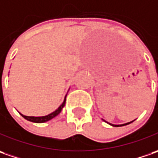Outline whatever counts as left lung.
Returning <instances> with one entry per match:
<instances>
[{
	"instance_id": "left-lung-1",
	"label": "left lung",
	"mask_w": 158,
	"mask_h": 158,
	"mask_svg": "<svg viewBox=\"0 0 158 158\" xmlns=\"http://www.w3.org/2000/svg\"><path fill=\"white\" fill-rule=\"evenodd\" d=\"M102 121H104V122H106L104 119H102ZM135 121V120H134ZM134 121H132V122H129V123H124V124H118V125H115V124H112V123H107V122H106V123H108L109 125H111V126H113V127H122V126H125V125H128V124H130L131 123H133Z\"/></svg>"
}]
</instances>
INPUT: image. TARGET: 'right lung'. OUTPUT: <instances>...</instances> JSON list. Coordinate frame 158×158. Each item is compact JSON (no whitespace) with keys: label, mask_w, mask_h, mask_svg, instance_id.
Wrapping results in <instances>:
<instances>
[{"label":"right lung","mask_w":158,"mask_h":158,"mask_svg":"<svg viewBox=\"0 0 158 158\" xmlns=\"http://www.w3.org/2000/svg\"><path fill=\"white\" fill-rule=\"evenodd\" d=\"M66 96L67 94L64 96V100L63 101V103L60 105V106L57 107V109L55 110L54 112H52L51 114H47V115H44V116H27V115H23V114L19 113L23 117L24 119H26L27 121H30V122H32V123H46L48 121L52 120L53 119L54 117H56L57 114H60V112L62 111L63 107L64 106V104H65V99H66Z\"/></svg>","instance_id":"obj_1"}]
</instances>
